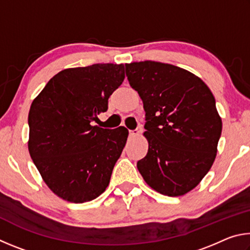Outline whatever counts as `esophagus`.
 Returning <instances> with one entry per match:
<instances>
[{"mask_svg": "<svg viewBox=\"0 0 250 250\" xmlns=\"http://www.w3.org/2000/svg\"><path fill=\"white\" fill-rule=\"evenodd\" d=\"M139 134V130L134 129V130H129V135L130 137H135V135Z\"/></svg>", "mask_w": 250, "mask_h": 250, "instance_id": "obj_1", "label": "esophagus"}]
</instances>
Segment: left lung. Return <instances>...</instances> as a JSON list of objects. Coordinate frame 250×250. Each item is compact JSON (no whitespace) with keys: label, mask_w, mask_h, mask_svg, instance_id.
<instances>
[{"label":"left lung","mask_w":250,"mask_h":250,"mask_svg":"<svg viewBox=\"0 0 250 250\" xmlns=\"http://www.w3.org/2000/svg\"><path fill=\"white\" fill-rule=\"evenodd\" d=\"M125 75L146 111L149 150L138 161V170L156 192L184 195L216 156L222 119L214 96L201 78L171 64L131 62Z\"/></svg>","instance_id":"obj_1"}]
</instances>
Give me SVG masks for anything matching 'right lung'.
<instances>
[{
	"label": "right lung",
	"instance_id": "right-lung-1",
	"mask_svg": "<svg viewBox=\"0 0 250 250\" xmlns=\"http://www.w3.org/2000/svg\"><path fill=\"white\" fill-rule=\"evenodd\" d=\"M125 79V66L94 64L59 71L32 103L28 151L42 177L62 200H95L109 185L125 146V126L94 125Z\"/></svg>",
	"mask_w": 250,
	"mask_h": 250
}]
</instances>
